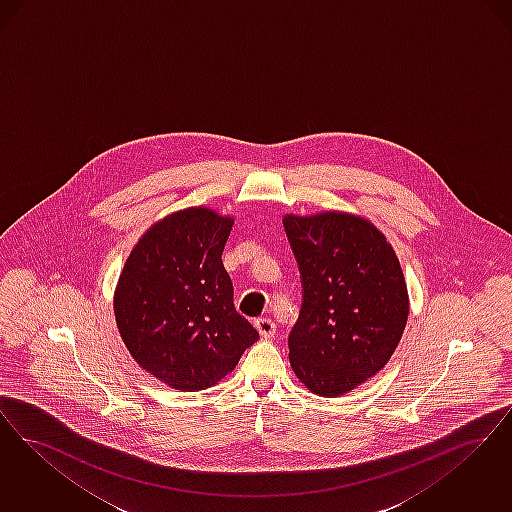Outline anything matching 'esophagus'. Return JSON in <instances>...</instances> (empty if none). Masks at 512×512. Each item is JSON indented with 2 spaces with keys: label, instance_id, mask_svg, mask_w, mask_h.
I'll return each instance as SVG.
<instances>
[{
  "label": "esophagus",
  "instance_id": "esophagus-1",
  "mask_svg": "<svg viewBox=\"0 0 512 512\" xmlns=\"http://www.w3.org/2000/svg\"><path fill=\"white\" fill-rule=\"evenodd\" d=\"M254 327L258 329V333L262 338H271L275 334V323L269 317H260L254 321Z\"/></svg>",
  "mask_w": 512,
  "mask_h": 512
}]
</instances>
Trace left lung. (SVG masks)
I'll list each match as a JSON object with an SVG mask.
<instances>
[{"label":"left lung","mask_w":512,"mask_h":512,"mask_svg":"<svg viewBox=\"0 0 512 512\" xmlns=\"http://www.w3.org/2000/svg\"><path fill=\"white\" fill-rule=\"evenodd\" d=\"M302 281L292 371L319 396L378 373L400 344L409 298L400 260L373 223L344 212L283 220Z\"/></svg>","instance_id":"8db88e82"}]
</instances>
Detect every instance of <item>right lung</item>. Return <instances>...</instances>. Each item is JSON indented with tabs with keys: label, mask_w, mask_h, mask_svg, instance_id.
I'll return each mask as SVG.
<instances>
[{
	"label": "right lung",
	"mask_w": 512,
	"mask_h": 512,
	"mask_svg": "<svg viewBox=\"0 0 512 512\" xmlns=\"http://www.w3.org/2000/svg\"><path fill=\"white\" fill-rule=\"evenodd\" d=\"M231 225L200 206L176 212L141 237L118 279L114 315L126 348L176 390L214 386L260 338L235 310L223 267Z\"/></svg>",
	"instance_id": "obj_1"
}]
</instances>
